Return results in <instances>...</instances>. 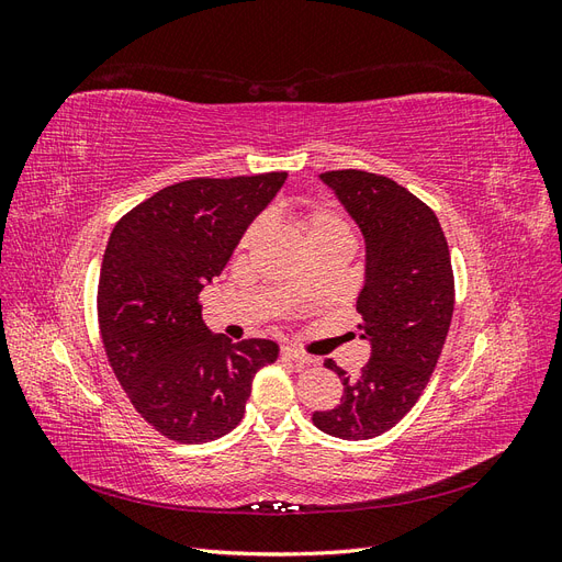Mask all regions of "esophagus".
<instances>
[{"label":"esophagus","mask_w":562,"mask_h":562,"mask_svg":"<svg viewBox=\"0 0 562 562\" xmlns=\"http://www.w3.org/2000/svg\"><path fill=\"white\" fill-rule=\"evenodd\" d=\"M281 356L285 361H295V363H300V366H310V363H314V359L310 353H304V351H297V349H293V347H283L281 349Z\"/></svg>","instance_id":"34e87169"}]
</instances>
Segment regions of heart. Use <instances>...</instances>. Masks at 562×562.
<instances>
[{
    "instance_id": "1",
    "label": "heart",
    "mask_w": 562,
    "mask_h": 562,
    "mask_svg": "<svg viewBox=\"0 0 562 562\" xmlns=\"http://www.w3.org/2000/svg\"><path fill=\"white\" fill-rule=\"evenodd\" d=\"M260 227H262V220H258V223L248 227V232L241 239V248H246L252 241V236L258 234ZM304 232H307V239H314V236H323V234H349V227L339 215L318 209V211L307 213V217H304Z\"/></svg>"
}]
</instances>
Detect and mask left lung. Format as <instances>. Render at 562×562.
Returning a JSON list of instances; mask_svg holds the SVG:
<instances>
[{
	"label": "left lung",
	"instance_id": "1",
	"mask_svg": "<svg viewBox=\"0 0 562 562\" xmlns=\"http://www.w3.org/2000/svg\"><path fill=\"white\" fill-rule=\"evenodd\" d=\"M321 180L363 232L366 283L356 312L372 351L356 378L326 361L345 394L312 422L335 438L368 440L396 427L429 384L454 310L452 262L436 213L403 184L356 168Z\"/></svg>",
	"mask_w": 562,
	"mask_h": 562
}]
</instances>
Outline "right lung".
<instances>
[{"instance_id": "1", "label": "right lung", "mask_w": 562, "mask_h": 562, "mask_svg": "<svg viewBox=\"0 0 562 562\" xmlns=\"http://www.w3.org/2000/svg\"><path fill=\"white\" fill-rule=\"evenodd\" d=\"M285 171L194 178L164 187L114 225L98 281L108 361L138 415L178 443H209L246 413L252 378L274 363L271 339L232 342L201 321L211 283Z\"/></svg>"}]
</instances>
